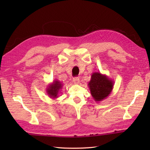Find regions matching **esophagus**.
<instances>
[{"label":"esophagus","instance_id":"esophagus-1","mask_svg":"<svg viewBox=\"0 0 150 150\" xmlns=\"http://www.w3.org/2000/svg\"><path fill=\"white\" fill-rule=\"evenodd\" d=\"M73 82L75 84H78L79 83V79L78 78H75L73 79Z\"/></svg>","mask_w":150,"mask_h":150}]
</instances>
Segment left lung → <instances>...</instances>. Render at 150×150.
<instances>
[{
  "instance_id": "1",
  "label": "left lung",
  "mask_w": 150,
  "mask_h": 150,
  "mask_svg": "<svg viewBox=\"0 0 150 150\" xmlns=\"http://www.w3.org/2000/svg\"><path fill=\"white\" fill-rule=\"evenodd\" d=\"M88 85L94 100L100 102L112 92L114 81L106 74H102L100 72H94Z\"/></svg>"
}]
</instances>
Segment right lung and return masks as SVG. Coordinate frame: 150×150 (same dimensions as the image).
Instances as JSON below:
<instances>
[{
  "mask_svg": "<svg viewBox=\"0 0 150 150\" xmlns=\"http://www.w3.org/2000/svg\"><path fill=\"white\" fill-rule=\"evenodd\" d=\"M62 84L58 80H54L53 82L49 84L46 89V92L48 96L52 99L58 98L59 93L61 92L62 88Z\"/></svg>",
  "mask_w": 150,
  "mask_h": 150,
  "instance_id": "1",
  "label": "right lung"
}]
</instances>
